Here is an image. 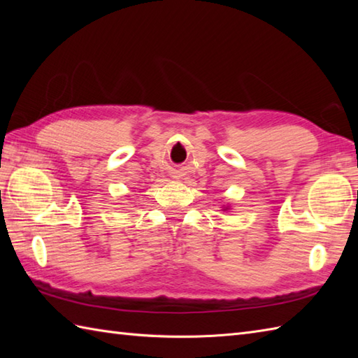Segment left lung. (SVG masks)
I'll use <instances>...</instances> for the list:
<instances>
[{
	"mask_svg": "<svg viewBox=\"0 0 358 358\" xmlns=\"http://www.w3.org/2000/svg\"><path fill=\"white\" fill-rule=\"evenodd\" d=\"M226 209H227V208H226Z\"/></svg>",
	"mask_w": 358,
	"mask_h": 358,
	"instance_id": "1",
	"label": "left lung"
}]
</instances>
